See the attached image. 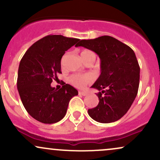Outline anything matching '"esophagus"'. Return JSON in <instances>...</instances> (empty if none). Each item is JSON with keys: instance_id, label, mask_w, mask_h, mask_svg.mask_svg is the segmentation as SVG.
Masks as SVG:
<instances>
[{"instance_id": "esophagus-1", "label": "esophagus", "mask_w": 160, "mask_h": 160, "mask_svg": "<svg viewBox=\"0 0 160 160\" xmlns=\"http://www.w3.org/2000/svg\"><path fill=\"white\" fill-rule=\"evenodd\" d=\"M79 95H82V96H86V95H87V93L86 92H83V91H79Z\"/></svg>"}]
</instances>
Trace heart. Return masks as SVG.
Returning a JSON list of instances; mask_svg holds the SVG:
<instances>
[{
  "instance_id": "1",
  "label": "heart",
  "mask_w": 160,
  "mask_h": 160,
  "mask_svg": "<svg viewBox=\"0 0 160 160\" xmlns=\"http://www.w3.org/2000/svg\"><path fill=\"white\" fill-rule=\"evenodd\" d=\"M93 53L92 51L89 50H84L81 52V58L83 61L85 59L86 56L89 54H92ZM69 82L72 84L73 86H76L78 88H82L83 86H85L87 84H89V82L92 81V78L90 75L89 74H72L68 78Z\"/></svg>"
}]
</instances>
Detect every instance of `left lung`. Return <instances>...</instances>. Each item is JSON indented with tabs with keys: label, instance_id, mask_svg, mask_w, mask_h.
Listing matches in <instances>:
<instances>
[{
	"label": "left lung",
	"instance_id": "obj_1",
	"mask_svg": "<svg viewBox=\"0 0 160 160\" xmlns=\"http://www.w3.org/2000/svg\"><path fill=\"white\" fill-rule=\"evenodd\" d=\"M76 47L90 49L101 59V74L92 86L102 91L97 94L99 102L88 110V113L102 123L120 120L127 113L138 90L140 67L132 49L107 35L82 40Z\"/></svg>",
	"mask_w": 160,
	"mask_h": 160
}]
</instances>
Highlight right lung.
I'll return each instance as SVG.
<instances>
[{"label": "right lung", "instance_id": "add662e5", "mask_svg": "<svg viewBox=\"0 0 160 160\" xmlns=\"http://www.w3.org/2000/svg\"><path fill=\"white\" fill-rule=\"evenodd\" d=\"M62 35H47L29 47L20 61L17 89L24 107L34 119L47 124L63 119L71 98L78 95L65 82L58 90L51 86L61 74L65 51L80 41Z\"/></svg>", "mask_w": 160, "mask_h": 160}]
</instances>
